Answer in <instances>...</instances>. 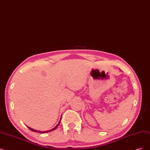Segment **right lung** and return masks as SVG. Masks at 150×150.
Returning a JSON list of instances; mask_svg holds the SVG:
<instances>
[{"instance_id": "add662e5", "label": "right lung", "mask_w": 150, "mask_h": 150, "mask_svg": "<svg viewBox=\"0 0 150 150\" xmlns=\"http://www.w3.org/2000/svg\"><path fill=\"white\" fill-rule=\"evenodd\" d=\"M61 120H60V121H59V122H58V124L57 125L53 128V129H51V130H49V131H37V130H35V129H32V128H30V127H28H28L30 130V131H34V132H39V133H40V134H45V133H47V132H51V131H54V130H55L57 127H58V126L59 125V124H60V122H61Z\"/></svg>"}]
</instances>
